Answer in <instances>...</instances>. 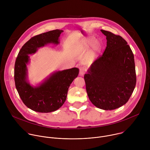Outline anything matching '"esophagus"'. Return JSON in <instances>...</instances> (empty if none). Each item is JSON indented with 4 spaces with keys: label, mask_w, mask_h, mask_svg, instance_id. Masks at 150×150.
<instances>
[{
    "label": "esophagus",
    "mask_w": 150,
    "mask_h": 150,
    "mask_svg": "<svg viewBox=\"0 0 150 150\" xmlns=\"http://www.w3.org/2000/svg\"><path fill=\"white\" fill-rule=\"evenodd\" d=\"M85 69L83 68H81L79 70V75L81 76H83L85 74Z\"/></svg>",
    "instance_id": "34e87169"
}]
</instances>
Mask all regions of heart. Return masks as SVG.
Returning a JSON list of instances; mask_svg holds the SVG:
<instances>
[{"instance_id":"b5f03b06","label":"heart","mask_w":150,"mask_h":150,"mask_svg":"<svg viewBox=\"0 0 150 150\" xmlns=\"http://www.w3.org/2000/svg\"><path fill=\"white\" fill-rule=\"evenodd\" d=\"M94 42V44L92 47V51L91 53V55L89 57L90 60L95 59L98 55L100 53L103 45L101 42L98 40H96V38L94 36H90L88 37L84 42L80 45L75 46L73 49L74 54L78 55L82 53L87 47L91 45Z\"/></svg>"}]
</instances>
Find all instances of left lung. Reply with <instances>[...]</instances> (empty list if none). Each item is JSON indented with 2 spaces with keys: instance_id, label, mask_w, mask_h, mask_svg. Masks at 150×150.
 Returning a JSON list of instances; mask_svg holds the SVG:
<instances>
[{
  "instance_id": "left-lung-1",
  "label": "left lung",
  "mask_w": 150,
  "mask_h": 150,
  "mask_svg": "<svg viewBox=\"0 0 150 150\" xmlns=\"http://www.w3.org/2000/svg\"><path fill=\"white\" fill-rule=\"evenodd\" d=\"M107 47L84 75L86 90L97 108L112 110L125 104L136 85L134 54L122 37L101 30Z\"/></svg>"
}]
</instances>
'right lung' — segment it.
<instances>
[{"label":"right lung","instance_id":"1","mask_svg":"<svg viewBox=\"0 0 150 150\" xmlns=\"http://www.w3.org/2000/svg\"><path fill=\"white\" fill-rule=\"evenodd\" d=\"M63 30H55L32 37L21 49L16 57L14 79L15 87L24 104L39 113H49L59 109L65 102L69 87L78 76L79 69L73 68L51 73L40 83L33 85L28 80L27 65L29 55L35 54L44 46L60 43Z\"/></svg>","mask_w":150,"mask_h":150}]
</instances>
